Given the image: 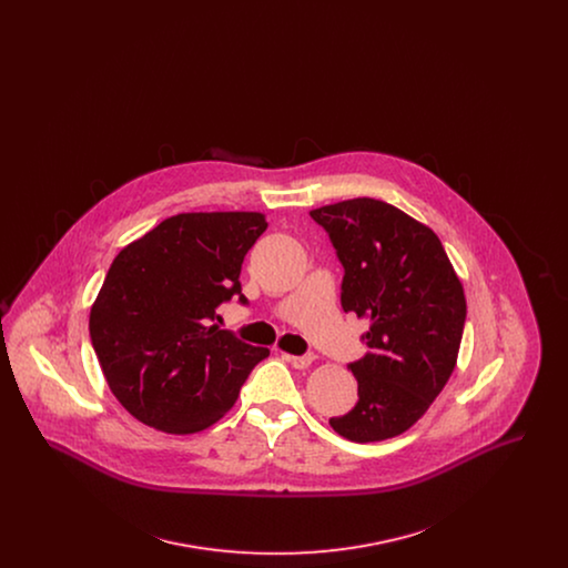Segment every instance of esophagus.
<instances>
[{
	"label": "esophagus",
	"instance_id": "obj_1",
	"mask_svg": "<svg viewBox=\"0 0 568 568\" xmlns=\"http://www.w3.org/2000/svg\"><path fill=\"white\" fill-rule=\"evenodd\" d=\"M283 357H285L294 368H308V366L315 362V353H304V355L283 353Z\"/></svg>",
	"mask_w": 568,
	"mask_h": 568
}]
</instances>
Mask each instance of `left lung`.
<instances>
[{"label": "left lung", "instance_id": "1", "mask_svg": "<svg viewBox=\"0 0 568 568\" xmlns=\"http://www.w3.org/2000/svg\"><path fill=\"white\" fill-rule=\"evenodd\" d=\"M311 216L343 264V311L371 322L368 353L349 364L357 405L329 426L355 443L398 436L456 368L466 322L458 274L433 230L387 202L355 197Z\"/></svg>", "mask_w": 568, "mask_h": 568}]
</instances>
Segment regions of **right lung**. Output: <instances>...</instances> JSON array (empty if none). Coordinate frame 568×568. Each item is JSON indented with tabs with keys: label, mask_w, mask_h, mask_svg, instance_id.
Returning <instances> with one entry per match:
<instances>
[{
	"label": "right lung",
	"mask_w": 568,
	"mask_h": 568,
	"mask_svg": "<svg viewBox=\"0 0 568 568\" xmlns=\"http://www.w3.org/2000/svg\"><path fill=\"white\" fill-rule=\"evenodd\" d=\"M262 213H183L128 244L110 264L89 315L110 392L138 422L200 433L236 403L268 349L219 329L216 308L239 296Z\"/></svg>",
	"instance_id": "obj_1"
}]
</instances>
